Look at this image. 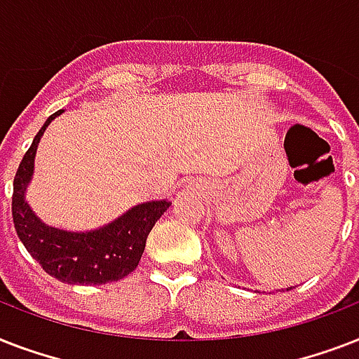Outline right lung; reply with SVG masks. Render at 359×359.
I'll return each instance as SVG.
<instances>
[{"mask_svg": "<svg viewBox=\"0 0 359 359\" xmlns=\"http://www.w3.org/2000/svg\"><path fill=\"white\" fill-rule=\"evenodd\" d=\"M61 114L63 109L48 117L20 162L13 184L14 229L25 250L52 278L70 285L111 283L134 272L145 250L147 236L171 203H141L111 224L86 233L42 224L25 201V190L33 177L39 141L48 124Z\"/></svg>", "mask_w": 359, "mask_h": 359, "instance_id": "1", "label": "right lung"}]
</instances>
